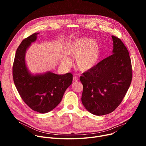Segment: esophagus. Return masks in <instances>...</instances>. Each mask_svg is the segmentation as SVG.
Instances as JSON below:
<instances>
[{
  "label": "esophagus",
  "mask_w": 146,
  "mask_h": 146,
  "mask_svg": "<svg viewBox=\"0 0 146 146\" xmlns=\"http://www.w3.org/2000/svg\"><path fill=\"white\" fill-rule=\"evenodd\" d=\"M73 80L74 81H77L79 80V78L77 77H76V76H74Z\"/></svg>",
  "instance_id": "obj_1"
}]
</instances>
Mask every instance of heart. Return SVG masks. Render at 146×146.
Returning <instances> with one entry per match:
<instances>
[{"mask_svg": "<svg viewBox=\"0 0 146 146\" xmlns=\"http://www.w3.org/2000/svg\"><path fill=\"white\" fill-rule=\"evenodd\" d=\"M68 54L76 58V67L82 72H87L93 69L98 63L100 57L99 44L88 37H81L74 40L69 46ZM64 61L66 63L70 59L66 57Z\"/></svg>", "mask_w": 146, "mask_h": 146, "instance_id": "heart-1", "label": "heart"}]
</instances>
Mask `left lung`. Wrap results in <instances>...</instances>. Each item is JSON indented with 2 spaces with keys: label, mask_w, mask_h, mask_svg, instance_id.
I'll list each match as a JSON object with an SVG mask.
<instances>
[{
  "label": "left lung",
  "mask_w": 146,
  "mask_h": 146,
  "mask_svg": "<svg viewBox=\"0 0 146 146\" xmlns=\"http://www.w3.org/2000/svg\"><path fill=\"white\" fill-rule=\"evenodd\" d=\"M112 38L113 54L80 78L83 86V105L96 115L109 114L117 108L132 79L129 52L119 38L112 36Z\"/></svg>",
  "instance_id": "8db88e82"
}]
</instances>
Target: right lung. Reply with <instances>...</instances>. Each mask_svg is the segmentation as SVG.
I'll return each mask as SVG.
<instances>
[{
    "label": "right lung",
    "mask_w": 146,
    "mask_h": 146,
    "mask_svg": "<svg viewBox=\"0 0 146 146\" xmlns=\"http://www.w3.org/2000/svg\"><path fill=\"white\" fill-rule=\"evenodd\" d=\"M39 33L24 39L18 46L13 65V77L17 90L23 101L33 110L46 113L60 102L66 90L70 86L73 74L58 75L48 72L32 76L25 65V55L28 47Z\"/></svg>",
    "instance_id": "add662e5"
}]
</instances>
